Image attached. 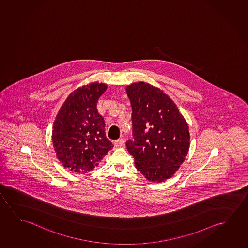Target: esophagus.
<instances>
[{"mask_svg": "<svg viewBox=\"0 0 248 248\" xmlns=\"http://www.w3.org/2000/svg\"><path fill=\"white\" fill-rule=\"evenodd\" d=\"M124 143H125V141H124V140H123V139H120V140H117L116 141H114V147H115V148L122 147V146H124Z\"/></svg>", "mask_w": 248, "mask_h": 248, "instance_id": "34e87169", "label": "esophagus"}]
</instances>
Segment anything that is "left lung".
I'll return each instance as SVG.
<instances>
[{
    "label": "left lung",
    "instance_id": "obj_1",
    "mask_svg": "<svg viewBox=\"0 0 248 248\" xmlns=\"http://www.w3.org/2000/svg\"><path fill=\"white\" fill-rule=\"evenodd\" d=\"M126 93L133 112V138L126 142L127 151L146 178L165 181L188 154V124L172 100L149 83H133Z\"/></svg>",
    "mask_w": 248,
    "mask_h": 248
}]
</instances>
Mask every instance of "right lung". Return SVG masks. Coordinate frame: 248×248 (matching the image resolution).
I'll list each match as a JSON object with an SVG mask.
<instances>
[{
    "label": "right lung",
    "mask_w": 248,
    "mask_h": 248,
    "mask_svg": "<svg viewBox=\"0 0 248 248\" xmlns=\"http://www.w3.org/2000/svg\"><path fill=\"white\" fill-rule=\"evenodd\" d=\"M107 85L93 83L73 91L53 123L52 143L64 167L78 173L94 170L113 148L96 105Z\"/></svg>",
    "instance_id": "add662e5"
}]
</instances>
